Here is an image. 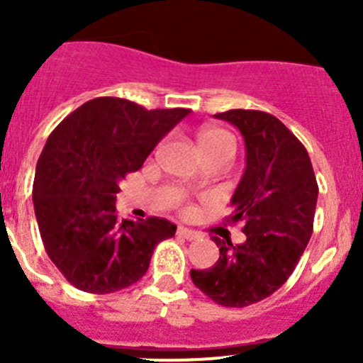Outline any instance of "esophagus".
Instances as JSON below:
<instances>
[{
	"mask_svg": "<svg viewBox=\"0 0 363 363\" xmlns=\"http://www.w3.org/2000/svg\"><path fill=\"white\" fill-rule=\"evenodd\" d=\"M177 235L182 237V239H186V240H196V239H200V237H202L199 232L186 228V226H179Z\"/></svg>",
	"mask_w": 363,
	"mask_h": 363,
	"instance_id": "obj_1",
	"label": "esophagus"
}]
</instances>
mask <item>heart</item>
I'll return each instance as SVG.
<instances>
[{
	"instance_id": "heart-1",
	"label": "heart",
	"mask_w": 363,
	"mask_h": 363,
	"mask_svg": "<svg viewBox=\"0 0 363 363\" xmlns=\"http://www.w3.org/2000/svg\"><path fill=\"white\" fill-rule=\"evenodd\" d=\"M225 145L235 149V140H233V137L228 131L219 130V128H203L199 133L200 151L212 147H225Z\"/></svg>"
}]
</instances>
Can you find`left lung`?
<instances>
[{
  "label": "left lung",
  "mask_w": 363,
  "mask_h": 363,
  "mask_svg": "<svg viewBox=\"0 0 363 363\" xmlns=\"http://www.w3.org/2000/svg\"><path fill=\"white\" fill-rule=\"evenodd\" d=\"M239 128L246 170L232 196V223H244L246 242L212 237L219 258L191 269V279L225 307H246L279 290L313 235L318 182L302 142L272 113L233 108L216 113Z\"/></svg>",
  "instance_id": "8db88e82"
}]
</instances>
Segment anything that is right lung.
<instances>
[{"label": "right lung", "mask_w": 363, "mask_h": 363, "mask_svg": "<svg viewBox=\"0 0 363 363\" xmlns=\"http://www.w3.org/2000/svg\"><path fill=\"white\" fill-rule=\"evenodd\" d=\"M189 108H156L124 98L86 101L49 135L36 163L33 205L47 255L69 284L113 294L137 283L155 247L175 235L164 218L121 219L119 184L137 172Z\"/></svg>", "instance_id": "right-lung-1"}]
</instances>
